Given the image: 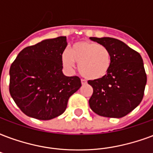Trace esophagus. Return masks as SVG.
Instances as JSON below:
<instances>
[{
    "label": "esophagus",
    "mask_w": 153,
    "mask_h": 153,
    "mask_svg": "<svg viewBox=\"0 0 153 153\" xmlns=\"http://www.w3.org/2000/svg\"><path fill=\"white\" fill-rule=\"evenodd\" d=\"M81 82H82V85L87 84V81H86V80H85V79H81Z\"/></svg>",
    "instance_id": "obj_1"
}]
</instances>
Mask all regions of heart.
<instances>
[{"label": "heart", "mask_w": 153, "mask_h": 153, "mask_svg": "<svg viewBox=\"0 0 153 153\" xmlns=\"http://www.w3.org/2000/svg\"><path fill=\"white\" fill-rule=\"evenodd\" d=\"M62 60L67 67H73L76 62L82 76L96 80L108 74L112 64V55L104 45L84 41L74 43L71 51L65 50L62 54Z\"/></svg>", "instance_id": "heart-1"}]
</instances>
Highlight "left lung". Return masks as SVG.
<instances>
[{
  "label": "left lung",
  "mask_w": 153,
  "mask_h": 153,
  "mask_svg": "<svg viewBox=\"0 0 153 153\" xmlns=\"http://www.w3.org/2000/svg\"><path fill=\"white\" fill-rule=\"evenodd\" d=\"M106 46L112 55L108 74L102 79L89 80L93 88L90 108L97 115L121 118L143 100L147 75L140 54L123 42L112 38H90Z\"/></svg>",
  "instance_id": "obj_1"
}]
</instances>
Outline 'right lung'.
Returning <instances> with one entry per match:
<instances>
[{"mask_svg":"<svg viewBox=\"0 0 153 153\" xmlns=\"http://www.w3.org/2000/svg\"><path fill=\"white\" fill-rule=\"evenodd\" d=\"M66 37L46 39L22 50L9 69V93L22 112L49 120L62 115L82 86L78 76L62 74Z\"/></svg>","mask_w":153,"mask_h":153,"instance_id":"right-lung-1","label":"right lung"}]
</instances>
